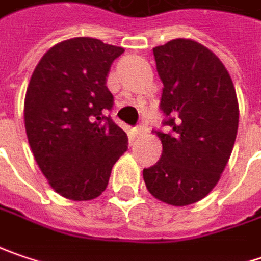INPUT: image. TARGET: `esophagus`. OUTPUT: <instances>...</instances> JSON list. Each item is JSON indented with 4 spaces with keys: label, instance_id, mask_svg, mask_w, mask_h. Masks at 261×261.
<instances>
[{
    "label": "esophagus",
    "instance_id": "obj_1",
    "mask_svg": "<svg viewBox=\"0 0 261 261\" xmlns=\"http://www.w3.org/2000/svg\"><path fill=\"white\" fill-rule=\"evenodd\" d=\"M144 132H145V127L144 126H137L135 129H134V137H142L144 135Z\"/></svg>",
    "mask_w": 261,
    "mask_h": 261
}]
</instances>
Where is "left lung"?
Returning a JSON list of instances; mask_svg holds the SVG:
<instances>
[{"label": "left lung", "mask_w": 261, "mask_h": 261, "mask_svg": "<svg viewBox=\"0 0 261 261\" xmlns=\"http://www.w3.org/2000/svg\"><path fill=\"white\" fill-rule=\"evenodd\" d=\"M152 53L170 130H154L163 152L142 175L152 197L182 207L202 200L225 170L238 132V99L223 63L200 42L172 39Z\"/></svg>", "instance_id": "left-lung-1"}]
</instances>
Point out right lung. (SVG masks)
Wrapping results in <instances>:
<instances>
[{"instance_id": "obj_1", "label": "right lung", "mask_w": 261, "mask_h": 261, "mask_svg": "<svg viewBox=\"0 0 261 261\" xmlns=\"http://www.w3.org/2000/svg\"><path fill=\"white\" fill-rule=\"evenodd\" d=\"M122 46L73 38L49 48L32 73L24 97V127L33 157L49 185L73 201L94 200L127 150V135L106 116V86Z\"/></svg>"}]
</instances>
